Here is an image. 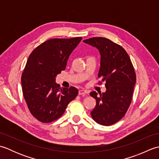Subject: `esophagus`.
Instances as JSON below:
<instances>
[{
  "label": "esophagus",
  "mask_w": 159,
  "mask_h": 159,
  "mask_svg": "<svg viewBox=\"0 0 159 159\" xmlns=\"http://www.w3.org/2000/svg\"><path fill=\"white\" fill-rule=\"evenodd\" d=\"M88 93V92L87 90H84V89H80L79 92V95H84V94Z\"/></svg>",
  "instance_id": "34e87169"
}]
</instances>
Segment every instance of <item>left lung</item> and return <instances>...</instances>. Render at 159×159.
<instances>
[{
    "instance_id": "1",
    "label": "left lung",
    "mask_w": 159,
    "mask_h": 159,
    "mask_svg": "<svg viewBox=\"0 0 159 159\" xmlns=\"http://www.w3.org/2000/svg\"><path fill=\"white\" fill-rule=\"evenodd\" d=\"M99 50L100 67L98 76L105 82L104 93L92 92L90 96L96 100L91 112L97 123L111 126L117 122L126 114L133 98L136 74L129 56L122 47L110 39L98 37L83 41Z\"/></svg>"
}]
</instances>
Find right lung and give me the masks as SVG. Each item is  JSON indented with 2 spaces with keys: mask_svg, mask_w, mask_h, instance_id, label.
Masks as SVG:
<instances>
[{
  "mask_svg": "<svg viewBox=\"0 0 159 159\" xmlns=\"http://www.w3.org/2000/svg\"><path fill=\"white\" fill-rule=\"evenodd\" d=\"M81 39V37L50 39L29 57L21 77L22 93L30 112L42 122L59 118L78 95L76 87L61 88L55 80L66 69L69 56Z\"/></svg>",
  "mask_w": 159,
  "mask_h": 159,
  "instance_id": "right-lung-1",
  "label": "right lung"
}]
</instances>
